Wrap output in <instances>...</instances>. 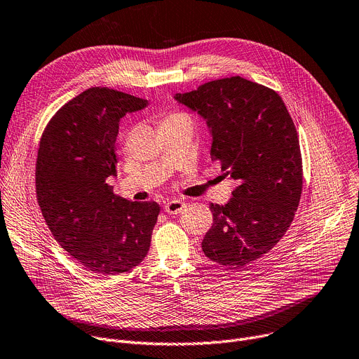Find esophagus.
Here are the masks:
<instances>
[{
  "label": "esophagus",
  "mask_w": 359,
  "mask_h": 359,
  "mask_svg": "<svg viewBox=\"0 0 359 359\" xmlns=\"http://www.w3.org/2000/svg\"><path fill=\"white\" fill-rule=\"evenodd\" d=\"M183 208H184V202L177 201V199L169 201V202H167V203L164 205V210H165L167 213H173V215H176V213L182 212V210H183Z\"/></svg>",
  "instance_id": "1"
}]
</instances>
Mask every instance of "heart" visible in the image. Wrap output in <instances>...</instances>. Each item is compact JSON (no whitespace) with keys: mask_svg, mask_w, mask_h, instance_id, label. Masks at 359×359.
<instances>
[{"mask_svg":"<svg viewBox=\"0 0 359 359\" xmlns=\"http://www.w3.org/2000/svg\"><path fill=\"white\" fill-rule=\"evenodd\" d=\"M180 118H186V116H184V115H182V114H170V115H167V116L163 119V123L176 121V119H180Z\"/></svg>","mask_w":359,"mask_h":359,"instance_id":"heart-1","label":"heart"}]
</instances>
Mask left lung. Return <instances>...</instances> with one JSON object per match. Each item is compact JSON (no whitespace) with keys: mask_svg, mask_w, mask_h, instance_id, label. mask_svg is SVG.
<instances>
[{"mask_svg":"<svg viewBox=\"0 0 359 359\" xmlns=\"http://www.w3.org/2000/svg\"><path fill=\"white\" fill-rule=\"evenodd\" d=\"M173 98L205 119L212 161L238 182L225 205L210 203L202 250L222 266L244 267L281 240L299 206L303 170L293 119L277 92L241 76Z\"/></svg>","mask_w":359,"mask_h":359,"instance_id":"obj_1","label":"left lung"}]
</instances>
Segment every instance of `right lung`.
<instances>
[{
  "label": "right lung",
  "mask_w": 359,
  "mask_h": 359,
  "mask_svg": "<svg viewBox=\"0 0 359 359\" xmlns=\"http://www.w3.org/2000/svg\"><path fill=\"white\" fill-rule=\"evenodd\" d=\"M147 100L90 88L65 104L47 124L36 163V192L55 240L88 270L130 271L146 258L160 206L114 195L119 121Z\"/></svg>",
  "instance_id": "obj_1"
}]
</instances>
